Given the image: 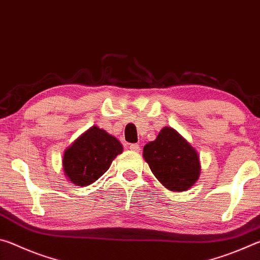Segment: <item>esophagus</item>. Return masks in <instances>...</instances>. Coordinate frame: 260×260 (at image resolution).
<instances>
[{
    "mask_svg": "<svg viewBox=\"0 0 260 260\" xmlns=\"http://www.w3.org/2000/svg\"><path fill=\"white\" fill-rule=\"evenodd\" d=\"M129 149L134 152H139L140 151V146H139V144H136V143H132V144H129Z\"/></svg>",
    "mask_w": 260,
    "mask_h": 260,
    "instance_id": "34e87169",
    "label": "esophagus"
}]
</instances>
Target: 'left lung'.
<instances>
[{"label": "left lung", "instance_id": "1", "mask_svg": "<svg viewBox=\"0 0 260 260\" xmlns=\"http://www.w3.org/2000/svg\"><path fill=\"white\" fill-rule=\"evenodd\" d=\"M143 158L158 181L172 191L188 190L199 180L197 151L172 127H164L144 146Z\"/></svg>", "mask_w": 260, "mask_h": 260}]
</instances>
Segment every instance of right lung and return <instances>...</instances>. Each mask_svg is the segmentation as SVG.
I'll return each mask as SVG.
<instances>
[{"mask_svg": "<svg viewBox=\"0 0 260 260\" xmlns=\"http://www.w3.org/2000/svg\"><path fill=\"white\" fill-rule=\"evenodd\" d=\"M122 152L114 136L98 126L90 127L64 152L63 170L69 181L85 187L107 172L112 160Z\"/></svg>", "mask_w": 260, "mask_h": 260, "instance_id": "1", "label": "right lung"}]
</instances>
